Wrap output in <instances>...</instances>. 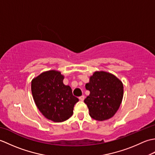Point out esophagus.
Segmentation results:
<instances>
[{"mask_svg": "<svg viewBox=\"0 0 155 155\" xmlns=\"http://www.w3.org/2000/svg\"><path fill=\"white\" fill-rule=\"evenodd\" d=\"M84 99V95H83V96H81V97H79V100L81 101H83Z\"/></svg>", "mask_w": 155, "mask_h": 155, "instance_id": "obj_1", "label": "esophagus"}]
</instances>
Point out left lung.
<instances>
[{
  "label": "left lung",
  "mask_w": 155,
  "mask_h": 155,
  "mask_svg": "<svg viewBox=\"0 0 155 155\" xmlns=\"http://www.w3.org/2000/svg\"><path fill=\"white\" fill-rule=\"evenodd\" d=\"M85 88L90 91V94L84 101L90 116L99 121L113 117L123 98V84L119 78L110 72L95 71Z\"/></svg>",
  "instance_id": "1"
}]
</instances>
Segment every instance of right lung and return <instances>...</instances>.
I'll list each match as a JSON object with an SVG mask.
<instances>
[{
    "mask_svg": "<svg viewBox=\"0 0 155 155\" xmlns=\"http://www.w3.org/2000/svg\"><path fill=\"white\" fill-rule=\"evenodd\" d=\"M64 75L51 70L42 72L31 82V91L38 110L47 119L61 123L73 114L78 98L73 96L68 85L63 83Z\"/></svg>",
    "mask_w": 155,
    "mask_h": 155,
    "instance_id": "right-lung-1",
    "label": "right lung"
}]
</instances>
